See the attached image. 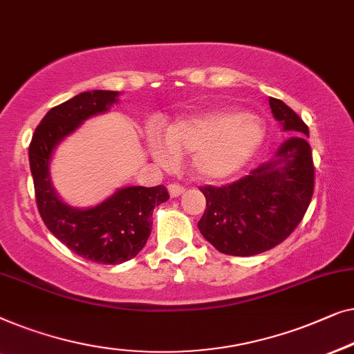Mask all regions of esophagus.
Segmentation results:
<instances>
[{
    "instance_id": "34e87169",
    "label": "esophagus",
    "mask_w": 354,
    "mask_h": 354,
    "mask_svg": "<svg viewBox=\"0 0 354 354\" xmlns=\"http://www.w3.org/2000/svg\"><path fill=\"white\" fill-rule=\"evenodd\" d=\"M184 191H186V189L179 186V184H170V186H168V192H170L171 197H179Z\"/></svg>"
}]
</instances>
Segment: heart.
Returning <instances> with one entry per match:
<instances>
[{
	"label": "heart",
	"instance_id": "heart-1",
	"mask_svg": "<svg viewBox=\"0 0 354 354\" xmlns=\"http://www.w3.org/2000/svg\"><path fill=\"white\" fill-rule=\"evenodd\" d=\"M147 134L153 160L173 167L179 156L191 153V171L198 181L225 183L241 173L266 139V127L258 115L234 109H216L184 117L167 128Z\"/></svg>",
	"mask_w": 354,
	"mask_h": 354
}]
</instances>
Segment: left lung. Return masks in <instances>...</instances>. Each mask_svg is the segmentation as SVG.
Listing matches in <instances>:
<instances>
[{"mask_svg": "<svg viewBox=\"0 0 354 354\" xmlns=\"http://www.w3.org/2000/svg\"><path fill=\"white\" fill-rule=\"evenodd\" d=\"M270 107L282 131L292 134L274 157L229 186L201 187L207 208L198 231L226 255L252 257L279 245L311 202L315 167L308 127L279 99L270 97Z\"/></svg>", "mask_w": 354, "mask_h": 354, "instance_id": "1", "label": "left lung"}]
</instances>
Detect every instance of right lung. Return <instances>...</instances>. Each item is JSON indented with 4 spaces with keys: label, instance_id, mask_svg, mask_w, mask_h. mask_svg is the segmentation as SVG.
Masks as SVG:
<instances>
[{
    "label": "right lung",
    "instance_id": "right-lung-1",
    "mask_svg": "<svg viewBox=\"0 0 354 354\" xmlns=\"http://www.w3.org/2000/svg\"><path fill=\"white\" fill-rule=\"evenodd\" d=\"M118 91L93 89L53 107L35 129L28 147L38 212L44 225L77 255L101 265H120L146 245L152 212L168 201L163 186L118 187L97 205L80 208L59 196L51 179L54 151L84 122L111 111Z\"/></svg>",
    "mask_w": 354,
    "mask_h": 354
}]
</instances>
